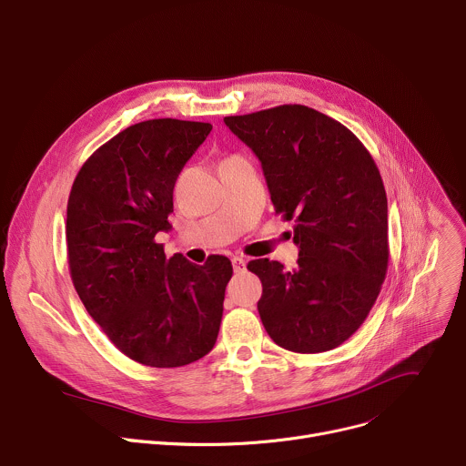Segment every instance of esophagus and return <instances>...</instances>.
Masks as SVG:
<instances>
[{
	"label": "esophagus",
	"instance_id": "esophagus-1",
	"mask_svg": "<svg viewBox=\"0 0 466 466\" xmlns=\"http://www.w3.org/2000/svg\"><path fill=\"white\" fill-rule=\"evenodd\" d=\"M245 266H247V262H245L243 257H234V258H232V268H234L236 273L245 271Z\"/></svg>",
	"mask_w": 466,
	"mask_h": 466
}]
</instances>
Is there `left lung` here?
Segmentation results:
<instances>
[{"label": "left lung", "instance_id": "1", "mask_svg": "<svg viewBox=\"0 0 466 466\" xmlns=\"http://www.w3.org/2000/svg\"><path fill=\"white\" fill-rule=\"evenodd\" d=\"M262 161L277 214L295 221L298 269L260 258V319L271 340L295 353L344 344L364 323L389 269L383 178L359 137L299 104L225 116Z\"/></svg>", "mask_w": 466, "mask_h": 466}]
</instances>
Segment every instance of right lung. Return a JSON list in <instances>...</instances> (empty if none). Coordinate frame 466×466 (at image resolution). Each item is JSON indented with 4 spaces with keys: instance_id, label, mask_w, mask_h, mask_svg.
Returning a JSON list of instances; mask_svg holds the SVG:
<instances>
[{
    "instance_id": "add662e5",
    "label": "right lung",
    "mask_w": 466,
    "mask_h": 466,
    "mask_svg": "<svg viewBox=\"0 0 466 466\" xmlns=\"http://www.w3.org/2000/svg\"><path fill=\"white\" fill-rule=\"evenodd\" d=\"M211 132L208 122L152 118L104 143L81 165L66 206L72 284L111 344L152 368L191 364L216 346L227 257L204 266L165 257L173 189Z\"/></svg>"
}]
</instances>
